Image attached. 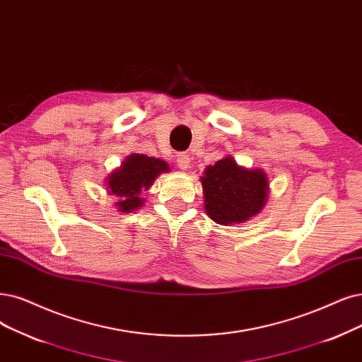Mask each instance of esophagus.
Instances as JSON below:
<instances>
[{"label":"esophagus","mask_w":362,"mask_h":362,"mask_svg":"<svg viewBox=\"0 0 362 362\" xmlns=\"http://www.w3.org/2000/svg\"><path fill=\"white\" fill-rule=\"evenodd\" d=\"M176 163H177V167L180 170H186V168H189V165H191V158H189V155H186V153H179L177 158H176Z\"/></svg>","instance_id":"1"}]
</instances>
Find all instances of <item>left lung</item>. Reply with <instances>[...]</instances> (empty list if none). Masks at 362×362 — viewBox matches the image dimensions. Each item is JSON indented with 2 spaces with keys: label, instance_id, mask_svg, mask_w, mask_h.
Masks as SVG:
<instances>
[{
  "label": "left lung",
  "instance_id": "left-lung-1",
  "mask_svg": "<svg viewBox=\"0 0 362 362\" xmlns=\"http://www.w3.org/2000/svg\"><path fill=\"white\" fill-rule=\"evenodd\" d=\"M202 185L206 213L222 225L242 223L257 215L269 191L264 171L238 167L230 156L207 167Z\"/></svg>",
  "mask_w": 362,
  "mask_h": 362
}]
</instances>
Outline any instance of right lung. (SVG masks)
<instances>
[{"mask_svg":"<svg viewBox=\"0 0 362 362\" xmlns=\"http://www.w3.org/2000/svg\"><path fill=\"white\" fill-rule=\"evenodd\" d=\"M168 170V164L163 159L139 153L128 156L122 167L109 177L110 192L120 198L116 206L124 213L141 207V192L149 188L158 174Z\"/></svg>","mask_w":362,"mask_h":362,"instance_id":"obj_1","label":"right lung"}]
</instances>
